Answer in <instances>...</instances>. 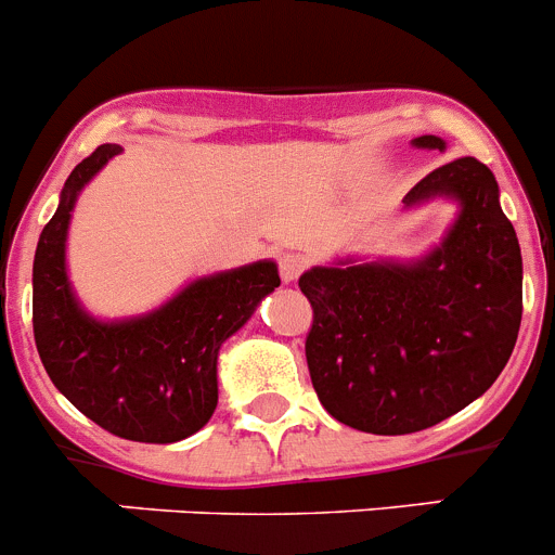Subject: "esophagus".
<instances>
[{"label": "esophagus", "mask_w": 555, "mask_h": 555, "mask_svg": "<svg viewBox=\"0 0 555 555\" xmlns=\"http://www.w3.org/2000/svg\"><path fill=\"white\" fill-rule=\"evenodd\" d=\"M306 268H309V257L298 255V251H287V255L279 257V273H282L284 282H295Z\"/></svg>", "instance_id": "1"}]
</instances>
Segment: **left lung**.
I'll list each match as a JSON object with an SVG mask.
<instances>
[{
	"mask_svg": "<svg viewBox=\"0 0 555 555\" xmlns=\"http://www.w3.org/2000/svg\"><path fill=\"white\" fill-rule=\"evenodd\" d=\"M414 146L439 149L437 134ZM461 201L444 244L414 266L311 268L298 282L311 304L306 363L322 406L379 437L423 431L469 406L513 354L524 314V262L499 184L461 157L414 184L403 203Z\"/></svg>",
	"mask_w": 555,
	"mask_h": 555,
	"instance_id": "left-lung-1",
	"label": "left lung"
}]
</instances>
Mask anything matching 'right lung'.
<instances>
[{
    "label": "right lung",
    "mask_w": 555,
    "mask_h": 555,
    "mask_svg": "<svg viewBox=\"0 0 555 555\" xmlns=\"http://www.w3.org/2000/svg\"><path fill=\"white\" fill-rule=\"evenodd\" d=\"M121 149L102 143L69 173L42 228L31 271V327L56 390L89 421L129 442L192 437L217 409V354L282 284L273 262H255L190 284L141 320L102 325L86 317L64 273V238L80 186Z\"/></svg>",
    "instance_id": "obj_1"
}]
</instances>
